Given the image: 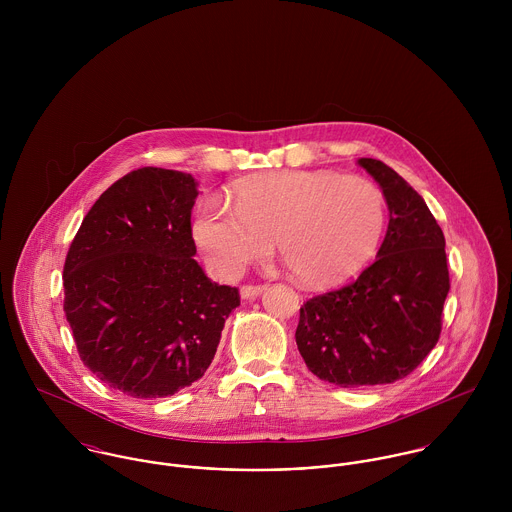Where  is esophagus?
<instances>
[{
  "label": "esophagus",
  "instance_id": "esophagus-1",
  "mask_svg": "<svg viewBox=\"0 0 512 512\" xmlns=\"http://www.w3.org/2000/svg\"><path fill=\"white\" fill-rule=\"evenodd\" d=\"M264 290H266L264 286H242L240 288V297L242 299H256Z\"/></svg>",
  "mask_w": 512,
  "mask_h": 512
}]
</instances>
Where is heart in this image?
Here are the masks:
<instances>
[{
	"label": "heart",
	"mask_w": 512,
	"mask_h": 512,
	"mask_svg": "<svg viewBox=\"0 0 512 512\" xmlns=\"http://www.w3.org/2000/svg\"><path fill=\"white\" fill-rule=\"evenodd\" d=\"M228 201L232 209L203 201L193 219V238L220 278L264 260L276 240L299 284L337 286L374 256L386 226L384 195L370 179L327 169L252 175Z\"/></svg>",
	"instance_id": "1"
}]
</instances>
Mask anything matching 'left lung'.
I'll use <instances>...</instances> for the list:
<instances>
[{"instance_id": "left-lung-1", "label": "left lung", "mask_w": 512, "mask_h": 512, "mask_svg": "<svg viewBox=\"0 0 512 512\" xmlns=\"http://www.w3.org/2000/svg\"><path fill=\"white\" fill-rule=\"evenodd\" d=\"M357 163L386 199V236L353 284L303 303L295 331L307 368L343 388L408 376L438 343L449 292L445 238L426 201L386 163Z\"/></svg>"}]
</instances>
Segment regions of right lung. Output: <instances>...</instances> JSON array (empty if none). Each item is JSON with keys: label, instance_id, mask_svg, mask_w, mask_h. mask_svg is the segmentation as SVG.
<instances>
[{"label": "right lung", "instance_id": "obj_1", "mask_svg": "<svg viewBox=\"0 0 512 512\" xmlns=\"http://www.w3.org/2000/svg\"><path fill=\"white\" fill-rule=\"evenodd\" d=\"M191 173L142 167L92 205L67 254L65 313L82 363L110 388L165 398L211 366L236 288L207 278L191 234Z\"/></svg>", "mask_w": 512, "mask_h": 512}]
</instances>
